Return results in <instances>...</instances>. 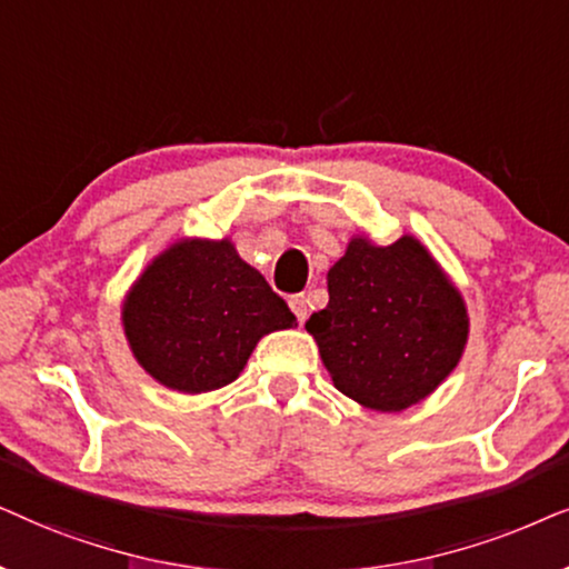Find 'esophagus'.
<instances>
[{
  "label": "esophagus",
  "mask_w": 569,
  "mask_h": 569,
  "mask_svg": "<svg viewBox=\"0 0 569 569\" xmlns=\"http://www.w3.org/2000/svg\"><path fill=\"white\" fill-rule=\"evenodd\" d=\"M291 309H293V315H297V320L299 322H305L307 320V315H309V309H307V297L305 293H297V297H291Z\"/></svg>",
  "instance_id": "esophagus-1"
}]
</instances>
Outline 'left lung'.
<instances>
[{"label":"left lung","mask_w":569,"mask_h":569,"mask_svg":"<svg viewBox=\"0 0 569 569\" xmlns=\"http://www.w3.org/2000/svg\"><path fill=\"white\" fill-rule=\"evenodd\" d=\"M328 293L307 332L332 385L363 408L398 413L421 403L466 351V301L411 233L388 247L356 233L328 270Z\"/></svg>","instance_id":"1"}]
</instances>
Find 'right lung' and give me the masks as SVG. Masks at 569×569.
Instances as JSON below:
<instances>
[{"label": "right lung", "mask_w": 569, "mask_h": 569, "mask_svg": "<svg viewBox=\"0 0 569 569\" xmlns=\"http://www.w3.org/2000/svg\"><path fill=\"white\" fill-rule=\"evenodd\" d=\"M121 325L156 382L200 396L237 380L260 338L297 317L231 239H177L130 286Z\"/></svg>", "instance_id": "right-lung-1"}]
</instances>
